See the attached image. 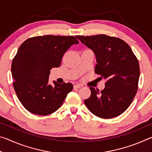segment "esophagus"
Segmentation results:
<instances>
[{
	"label": "esophagus",
	"mask_w": 152,
	"mask_h": 152,
	"mask_svg": "<svg viewBox=\"0 0 152 152\" xmlns=\"http://www.w3.org/2000/svg\"><path fill=\"white\" fill-rule=\"evenodd\" d=\"M81 86H82L81 84H74V89H76V88H80Z\"/></svg>",
	"instance_id": "1"
}]
</instances>
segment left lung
Listing matches in <instances>:
<instances>
[{
	"label": "left lung",
	"instance_id": "left-lung-1",
	"mask_svg": "<svg viewBox=\"0 0 152 152\" xmlns=\"http://www.w3.org/2000/svg\"><path fill=\"white\" fill-rule=\"evenodd\" d=\"M76 37L94 51L97 62L94 72L107 80L101 92L90 87L91 96L84 100V104L100 118L119 116L137 93L140 73L137 57L129 45L118 37L104 34Z\"/></svg>",
	"mask_w": 152,
	"mask_h": 152
}]
</instances>
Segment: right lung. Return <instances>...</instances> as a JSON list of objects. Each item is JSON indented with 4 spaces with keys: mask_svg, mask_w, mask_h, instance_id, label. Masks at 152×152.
Returning a JSON list of instances; mask_svg holds the SVG:
<instances>
[{
    "mask_svg": "<svg viewBox=\"0 0 152 152\" xmlns=\"http://www.w3.org/2000/svg\"><path fill=\"white\" fill-rule=\"evenodd\" d=\"M79 42L74 36L46 35L25 40L11 65L15 91L25 109L38 115H48L62 104L72 84H48L50 70L60 67L64 53Z\"/></svg>",
    "mask_w": 152,
    "mask_h": 152,
    "instance_id": "right-lung-1",
    "label": "right lung"
}]
</instances>
